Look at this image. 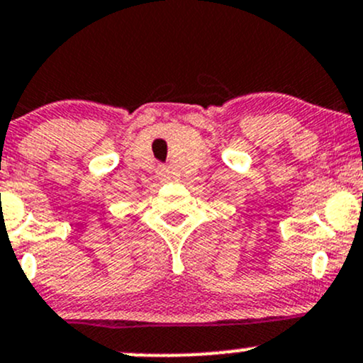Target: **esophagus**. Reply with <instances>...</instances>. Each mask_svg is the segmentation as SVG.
<instances>
[{"label":"esophagus","mask_w":363,"mask_h":363,"mask_svg":"<svg viewBox=\"0 0 363 363\" xmlns=\"http://www.w3.org/2000/svg\"><path fill=\"white\" fill-rule=\"evenodd\" d=\"M158 175H160V177H163V179H169L170 172L165 165H162V167H158Z\"/></svg>","instance_id":"esophagus-1"}]
</instances>
